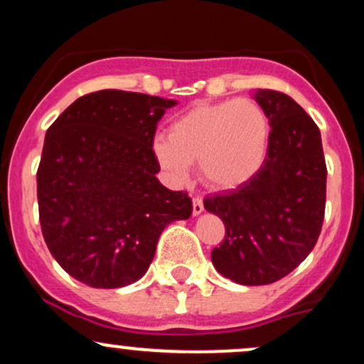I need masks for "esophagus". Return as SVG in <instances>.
Here are the masks:
<instances>
[{"label": "esophagus", "mask_w": 364, "mask_h": 364, "mask_svg": "<svg viewBox=\"0 0 364 364\" xmlns=\"http://www.w3.org/2000/svg\"><path fill=\"white\" fill-rule=\"evenodd\" d=\"M203 212V200L200 196L193 198V215H200Z\"/></svg>", "instance_id": "esophagus-1"}]
</instances>
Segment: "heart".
<instances>
[{
  "label": "heart",
  "instance_id": "heart-1",
  "mask_svg": "<svg viewBox=\"0 0 364 364\" xmlns=\"http://www.w3.org/2000/svg\"><path fill=\"white\" fill-rule=\"evenodd\" d=\"M270 121L252 99L196 104L171 123L169 136H156L154 156L174 183L186 181L191 162L214 190H235L262 169L269 152Z\"/></svg>",
  "mask_w": 364,
  "mask_h": 364
}]
</instances>
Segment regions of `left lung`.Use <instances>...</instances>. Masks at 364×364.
<instances>
[{"label": "left lung", "instance_id": "left-lung-1", "mask_svg": "<svg viewBox=\"0 0 364 364\" xmlns=\"http://www.w3.org/2000/svg\"><path fill=\"white\" fill-rule=\"evenodd\" d=\"M270 121L269 152L253 179L203 200L225 225L212 250L217 272L243 286H265L292 272L316 245L325 214L327 166L320 129L294 99L258 89Z\"/></svg>", "mask_w": 364, "mask_h": 364}]
</instances>
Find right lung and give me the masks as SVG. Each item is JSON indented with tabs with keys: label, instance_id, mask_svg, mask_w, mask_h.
Wrapping results in <instances>:
<instances>
[{
	"label": "right lung",
	"instance_id": "1",
	"mask_svg": "<svg viewBox=\"0 0 364 364\" xmlns=\"http://www.w3.org/2000/svg\"><path fill=\"white\" fill-rule=\"evenodd\" d=\"M176 104L99 90L49 127L37 169L41 229L54 260L77 281L101 289L136 282L166 225L191 215L188 193L156 178L154 135Z\"/></svg>",
	"mask_w": 364,
	"mask_h": 364
}]
</instances>
